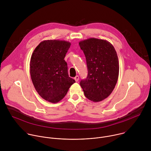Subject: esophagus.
Returning <instances> with one entry per match:
<instances>
[{"label":"esophagus","mask_w":151,"mask_h":151,"mask_svg":"<svg viewBox=\"0 0 151 151\" xmlns=\"http://www.w3.org/2000/svg\"><path fill=\"white\" fill-rule=\"evenodd\" d=\"M74 79H75V81L76 82H78V81H79V76H76L75 78H74Z\"/></svg>","instance_id":"esophagus-1"}]
</instances>
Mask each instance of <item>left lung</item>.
Instances as JSON below:
<instances>
[{
  "mask_svg": "<svg viewBox=\"0 0 151 151\" xmlns=\"http://www.w3.org/2000/svg\"><path fill=\"white\" fill-rule=\"evenodd\" d=\"M87 61L88 76L80 85L85 96L98 102L113 91L119 75V61L114 46L108 41L89 38L79 42Z\"/></svg>",
  "mask_w": 151,
  "mask_h": 151,
  "instance_id": "1",
  "label": "left lung"
}]
</instances>
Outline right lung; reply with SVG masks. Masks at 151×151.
<instances>
[{
    "label": "right lung",
    "instance_id": "1",
    "mask_svg": "<svg viewBox=\"0 0 151 151\" xmlns=\"http://www.w3.org/2000/svg\"><path fill=\"white\" fill-rule=\"evenodd\" d=\"M70 45L65 40H44L32 53L30 73L33 84L39 96L49 102L62 100L75 82L69 76L64 60Z\"/></svg>",
    "mask_w": 151,
    "mask_h": 151
}]
</instances>
